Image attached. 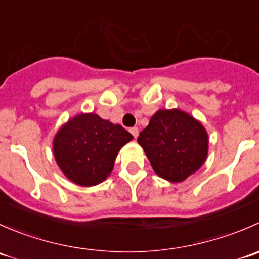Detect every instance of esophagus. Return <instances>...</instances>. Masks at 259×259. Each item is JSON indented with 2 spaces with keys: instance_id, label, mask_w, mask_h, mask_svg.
<instances>
[{
  "instance_id": "obj_1",
  "label": "esophagus",
  "mask_w": 259,
  "mask_h": 259,
  "mask_svg": "<svg viewBox=\"0 0 259 259\" xmlns=\"http://www.w3.org/2000/svg\"><path fill=\"white\" fill-rule=\"evenodd\" d=\"M130 133L133 134V137L138 138V135H139V129H138V127H132V129H130Z\"/></svg>"
}]
</instances>
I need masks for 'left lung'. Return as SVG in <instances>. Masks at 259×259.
Here are the masks:
<instances>
[{
  "label": "left lung",
  "instance_id": "left-lung-1",
  "mask_svg": "<svg viewBox=\"0 0 259 259\" xmlns=\"http://www.w3.org/2000/svg\"><path fill=\"white\" fill-rule=\"evenodd\" d=\"M153 170L170 183L194 174L208 156L209 138L204 125L180 109H160L138 138Z\"/></svg>",
  "mask_w": 259,
  "mask_h": 259
}]
</instances>
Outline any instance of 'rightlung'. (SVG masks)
<instances>
[{"instance_id": "add662e5", "label": "right lung", "mask_w": 259, "mask_h": 259, "mask_svg": "<svg viewBox=\"0 0 259 259\" xmlns=\"http://www.w3.org/2000/svg\"><path fill=\"white\" fill-rule=\"evenodd\" d=\"M133 135L98 114L80 113L61 125L52 140L55 160L67 179L94 187L108 178L117 153Z\"/></svg>"}]
</instances>
